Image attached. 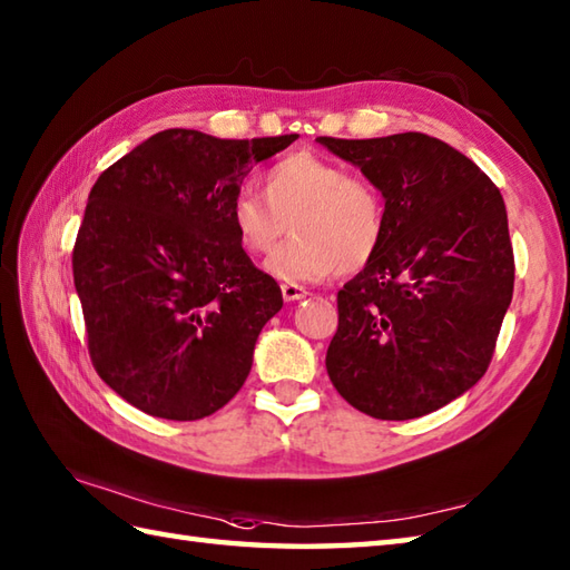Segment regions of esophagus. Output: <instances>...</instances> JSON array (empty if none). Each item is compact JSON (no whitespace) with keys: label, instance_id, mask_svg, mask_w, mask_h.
Segmentation results:
<instances>
[{"label":"esophagus","instance_id":"34e87169","mask_svg":"<svg viewBox=\"0 0 570 570\" xmlns=\"http://www.w3.org/2000/svg\"><path fill=\"white\" fill-rule=\"evenodd\" d=\"M282 296H284V301H301L308 296V292H306V286H301V284H282Z\"/></svg>","mask_w":570,"mask_h":570}]
</instances>
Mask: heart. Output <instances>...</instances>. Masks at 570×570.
Wrapping results in <instances>:
<instances>
[{
    "instance_id": "b5f03b06",
    "label": "heart",
    "mask_w": 570,
    "mask_h": 570,
    "mask_svg": "<svg viewBox=\"0 0 570 570\" xmlns=\"http://www.w3.org/2000/svg\"><path fill=\"white\" fill-rule=\"evenodd\" d=\"M229 223L247 252H269L292 225L294 239L264 262L278 282H323L353 274L377 257L386 235V208L372 180L313 151L286 154L264 171V196L235 190Z\"/></svg>"
}]
</instances>
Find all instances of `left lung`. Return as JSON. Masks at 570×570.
Returning a JSON list of instances; mask_svg holds the SVG:
<instances>
[{
    "label": "left lung",
    "mask_w": 570,
    "mask_h": 570,
    "mask_svg": "<svg viewBox=\"0 0 570 570\" xmlns=\"http://www.w3.org/2000/svg\"><path fill=\"white\" fill-rule=\"evenodd\" d=\"M318 141L360 166L386 208L380 254L337 292L328 377L367 416H426L488 372L510 308L502 193L465 154L421 131Z\"/></svg>",
    "instance_id": "left-lung-1"
}]
</instances>
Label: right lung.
<instances>
[{
  "mask_svg": "<svg viewBox=\"0 0 570 570\" xmlns=\"http://www.w3.org/2000/svg\"><path fill=\"white\" fill-rule=\"evenodd\" d=\"M296 139L164 129L95 180L72 282L95 372L144 414L196 421L245 384L284 298L242 249L229 203L254 164Z\"/></svg>",
  "mask_w": 570,
  "mask_h": 570,
  "instance_id": "add662e5",
  "label": "right lung"
}]
</instances>
